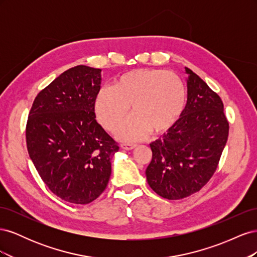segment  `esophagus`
<instances>
[{"label":"esophagus","instance_id":"obj_1","mask_svg":"<svg viewBox=\"0 0 257 257\" xmlns=\"http://www.w3.org/2000/svg\"><path fill=\"white\" fill-rule=\"evenodd\" d=\"M135 147H136L135 144H128V143L121 145V148H122V149H124V150H132V149H134Z\"/></svg>","mask_w":257,"mask_h":257}]
</instances>
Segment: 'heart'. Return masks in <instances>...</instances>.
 I'll return each instance as SVG.
<instances>
[{"instance_id": "heart-1", "label": "heart", "mask_w": 257, "mask_h": 257, "mask_svg": "<svg viewBox=\"0 0 257 257\" xmlns=\"http://www.w3.org/2000/svg\"><path fill=\"white\" fill-rule=\"evenodd\" d=\"M186 102L182 80L162 69L138 68L122 74L112 88H102L95 98L99 123L114 131L125 120L132 107L133 116L116 134L124 141H137L148 135L162 134L180 118Z\"/></svg>"}]
</instances>
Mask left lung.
Masks as SVG:
<instances>
[{"label": "left lung", "mask_w": 257, "mask_h": 257, "mask_svg": "<svg viewBox=\"0 0 257 257\" xmlns=\"http://www.w3.org/2000/svg\"><path fill=\"white\" fill-rule=\"evenodd\" d=\"M184 68L189 75L185 108L175 125L150 144L152 160L146 169L150 188L170 200L192 195L210 180L229 130L221 97Z\"/></svg>", "instance_id": "8db88e82"}]
</instances>
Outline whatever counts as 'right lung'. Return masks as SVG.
<instances>
[{"label": "right lung", "instance_id": "add662e5", "mask_svg": "<svg viewBox=\"0 0 257 257\" xmlns=\"http://www.w3.org/2000/svg\"><path fill=\"white\" fill-rule=\"evenodd\" d=\"M102 69L77 65L38 93L29 113L30 159L48 189L87 205L104 192L119 146L95 119Z\"/></svg>", "mask_w": 257, "mask_h": 257}]
</instances>
